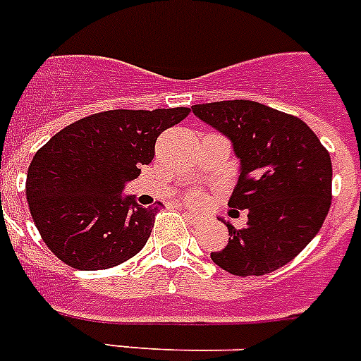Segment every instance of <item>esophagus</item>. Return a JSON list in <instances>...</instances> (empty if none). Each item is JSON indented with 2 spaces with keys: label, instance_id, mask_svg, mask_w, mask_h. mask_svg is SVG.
<instances>
[{
  "label": "esophagus",
  "instance_id": "esophagus-1",
  "mask_svg": "<svg viewBox=\"0 0 361 361\" xmlns=\"http://www.w3.org/2000/svg\"><path fill=\"white\" fill-rule=\"evenodd\" d=\"M184 217H186V221L190 224H199V221H201V217L195 214H192V212H184Z\"/></svg>",
  "mask_w": 361,
  "mask_h": 361
}]
</instances>
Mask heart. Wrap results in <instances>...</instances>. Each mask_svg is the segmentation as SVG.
Here are the masks:
<instances>
[{"label":"heart","instance_id":"heart-1","mask_svg":"<svg viewBox=\"0 0 361 361\" xmlns=\"http://www.w3.org/2000/svg\"><path fill=\"white\" fill-rule=\"evenodd\" d=\"M188 201L192 202V204H199V202H201V195H199V193H192Z\"/></svg>","mask_w":361,"mask_h":361}]
</instances>
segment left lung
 <instances>
[{"label":"left lung","instance_id":"left-lung-1","mask_svg":"<svg viewBox=\"0 0 361 361\" xmlns=\"http://www.w3.org/2000/svg\"><path fill=\"white\" fill-rule=\"evenodd\" d=\"M192 111L230 138L241 168L228 206L248 212L245 228L224 221L230 239L212 261L233 276L274 272L312 241L327 217L329 151L303 120L259 102H212Z\"/></svg>","mask_w":361,"mask_h":361}]
</instances>
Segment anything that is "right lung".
Returning <instances> with one entry per match:
<instances>
[{"instance_id":"1","label":"right lung","mask_w":361,"mask_h":361,"mask_svg":"<svg viewBox=\"0 0 361 361\" xmlns=\"http://www.w3.org/2000/svg\"><path fill=\"white\" fill-rule=\"evenodd\" d=\"M188 115L190 107L104 111L76 120L36 151L27 202L58 259L106 270L142 250L159 206L142 208L122 192L153 160L157 137Z\"/></svg>"}]
</instances>
